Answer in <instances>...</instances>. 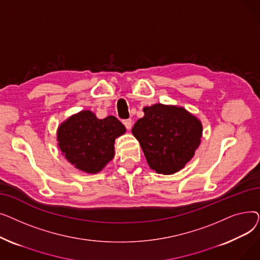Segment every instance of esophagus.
Here are the masks:
<instances>
[{"mask_svg": "<svg viewBox=\"0 0 260 260\" xmlns=\"http://www.w3.org/2000/svg\"><path fill=\"white\" fill-rule=\"evenodd\" d=\"M122 122H123V124L125 125V127H126L128 131L132 128V126H133V122H132V120H131V119H125V120H123Z\"/></svg>", "mask_w": 260, "mask_h": 260, "instance_id": "34e87169", "label": "esophagus"}]
</instances>
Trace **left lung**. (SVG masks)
<instances>
[{
	"label": "left lung",
	"instance_id": "obj_1",
	"mask_svg": "<svg viewBox=\"0 0 260 260\" xmlns=\"http://www.w3.org/2000/svg\"><path fill=\"white\" fill-rule=\"evenodd\" d=\"M144 117L132 129L141 145L149 168L172 175L182 170L195 155L202 124L185 108L161 103L143 108Z\"/></svg>",
	"mask_w": 260,
	"mask_h": 260
}]
</instances>
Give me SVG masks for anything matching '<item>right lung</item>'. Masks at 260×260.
<instances>
[{"mask_svg": "<svg viewBox=\"0 0 260 260\" xmlns=\"http://www.w3.org/2000/svg\"><path fill=\"white\" fill-rule=\"evenodd\" d=\"M125 131L114 116L98 119L92 112L82 111L61 123L58 145L76 169L95 174L114 158L115 139Z\"/></svg>", "mask_w": 260, "mask_h": 260, "instance_id": "right-lung-1", "label": "right lung"}]
</instances>
